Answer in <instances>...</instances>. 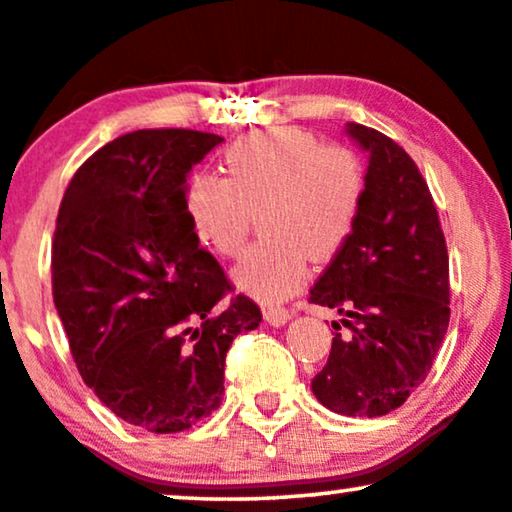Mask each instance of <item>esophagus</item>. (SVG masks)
<instances>
[{
  "instance_id": "obj_1",
  "label": "esophagus",
  "mask_w": 512,
  "mask_h": 512,
  "mask_svg": "<svg viewBox=\"0 0 512 512\" xmlns=\"http://www.w3.org/2000/svg\"><path fill=\"white\" fill-rule=\"evenodd\" d=\"M263 318H266L273 327H282L289 323L292 313H289L287 308H266V311H263Z\"/></svg>"
}]
</instances>
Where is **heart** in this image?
<instances>
[{
  "instance_id": "heart-1",
  "label": "heart",
  "mask_w": 512,
  "mask_h": 512,
  "mask_svg": "<svg viewBox=\"0 0 512 512\" xmlns=\"http://www.w3.org/2000/svg\"><path fill=\"white\" fill-rule=\"evenodd\" d=\"M227 178L197 173L185 211L201 242L220 256L242 254L254 213L261 242L232 273L239 292L280 304L299 292L308 261H332L353 235L365 199L361 156L323 144L299 128H268L239 137L225 151Z\"/></svg>"
}]
</instances>
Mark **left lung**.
<instances>
[{
    "instance_id": "left-lung-1",
    "label": "left lung",
    "mask_w": 512,
    "mask_h": 512,
    "mask_svg": "<svg viewBox=\"0 0 512 512\" xmlns=\"http://www.w3.org/2000/svg\"><path fill=\"white\" fill-rule=\"evenodd\" d=\"M346 132L368 151L365 199L308 301L337 308L351 334L334 332L311 389L334 413L380 418L425 382L449 330V251L430 187L403 147L358 123Z\"/></svg>"
}]
</instances>
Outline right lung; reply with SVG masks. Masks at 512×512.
Returning a JSON list of instances; mask_svg holds the SVG:
<instances>
[{
  "label": "right lung",
  "instance_id": "add662e5",
  "mask_svg": "<svg viewBox=\"0 0 512 512\" xmlns=\"http://www.w3.org/2000/svg\"><path fill=\"white\" fill-rule=\"evenodd\" d=\"M223 137L137 130L92 154L63 194L52 292L82 380L154 434L189 430L223 401L225 356L261 308L223 306L230 282L199 249L187 175Z\"/></svg>",
  "mask_w": 512,
  "mask_h": 512
}]
</instances>
